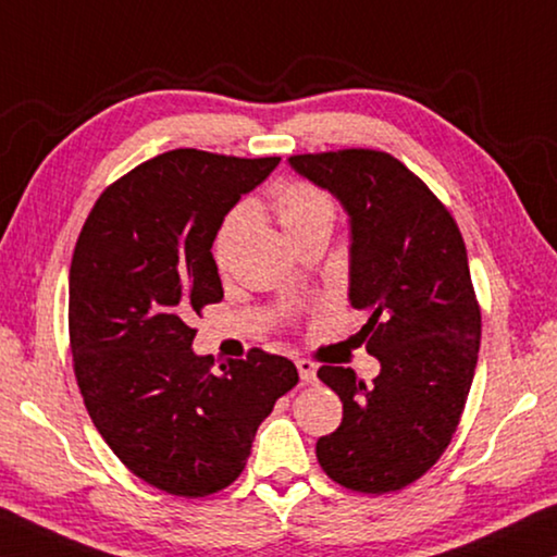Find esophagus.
<instances>
[{"label": "esophagus", "mask_w": 557, "mask_h": 557, "mask_svg": "<svg viewBox=\"0 0 557 557\" xmlns=\"http://www.w3.org/2000/svg\"><path fill=\"white\" fill-rule=\"evenodd\" d=\"M297 371H299V379L305 381V383H314L317 381V366L312 361H307V358H299Z\"/></svg>", "instance_id": "34e87169"}]
</instances>
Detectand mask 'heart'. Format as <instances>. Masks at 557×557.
<instances>
[{"mask_svg":"<svg viewBox=\"0 0 557 557\" xmlns=\"http://www.w3.org/2000/svg\"><path fill=\"white\" fill-rule=\"evenodd\" d=\"M272 206H275L277 221L292 240H297L312 231H332L336 219V206L332 196L324 188L307 182H287L277 186L275 194H272ZM248 206L235 209L228 219V225H225V233L233 231L238 223L248 221ZM219 262H223V256H219Z\"/></svg>","mask_w":557,"mask_h":557,"instance_id":"1","label":"heart"}]
</instances>
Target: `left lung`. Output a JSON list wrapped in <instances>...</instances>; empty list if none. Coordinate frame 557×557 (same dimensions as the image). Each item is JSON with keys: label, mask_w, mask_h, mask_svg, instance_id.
<instances>
[{"label": "left lung", "mask_w": 557, "mask_h": 557, "mask_svg": "<svg viewBox=\"0 0 557 557\" xmlns=\"http://www.w3.org/2000/svg\"><path fill=\"white\" fill-rule=\"evenodd\" d=\"M289 164L348 213V299L381 361L371 385L344 366L317 371L344 403L317 459L351 492H398L447 449L474 379L482 312L465 240L445 203L388 152L338 149Z\"/></svg>", "instance_id": "8db88e82"}]
</instances>
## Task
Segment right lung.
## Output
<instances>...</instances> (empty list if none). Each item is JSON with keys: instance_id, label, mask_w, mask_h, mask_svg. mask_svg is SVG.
I'll return each mask as SVG.
<instances>
[{"instance_id": "right-lung-1", "label": "right lung", "mask_w": 557, "mask_h": 557, "mask_svg": "<svg viewBox=\"0 0 557 557\" xmlns=\"http://www.w3.org/2000/svg\"><path fill=\"white\" fill-rule=\"evenodd\" d=\"M280 157L174 149L110 184L75 243L69 334L92 425L132 474L172 496L221 492L245 469L260 422L299 381L250 348L213 369L188 326L223 299L213 240Z\"/></svg>"}]
</instances>
